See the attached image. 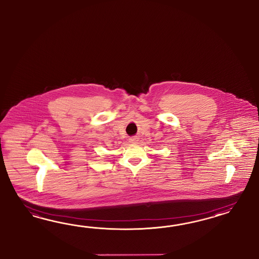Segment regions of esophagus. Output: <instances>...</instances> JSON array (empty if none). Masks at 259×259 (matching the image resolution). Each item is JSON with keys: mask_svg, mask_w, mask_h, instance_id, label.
Here are the masks:
<instances>
[{"mask_svg": "<svg viewBox=\"0 0 259 259\" xmlns=\"http://www.w3.org/2000/svg\"><path fill=\"white\" fill-rule=\"evenodd\" d=\"M139 140H140L139 137H132V138L129 139V142H131V143H138Z\"/></svg>", "mask_w": 259, "mask_h": 259, "instance_id": "obj_1", "label": "esophagus"}]
</instances>
